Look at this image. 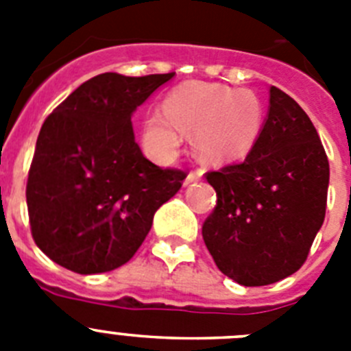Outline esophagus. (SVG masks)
<instances>
[{"label":"esophagus","mask_w":351,"mask_h":351,"mask_svg":"<svg viewBox=\"0 0 351 351\" xmlns=\"http://www.w3.org/2000/svg\"><path fill=\"white\" fill-rule=\"evenodd\" d=\"M200 178H202V172H200V170H195V172H190V173H188V176H186L184 186L193 184V182H197Z\"/></svg>","instance_id":"34e87169"}]
</instances>
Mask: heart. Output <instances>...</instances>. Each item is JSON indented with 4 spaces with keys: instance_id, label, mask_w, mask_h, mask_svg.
<instances>
[{
    "instance_id": "1",
    "label": "heart",
    "mask_w": 351,
    "mask_h": 351,
    "mask_svg": "<svg viewBox=\"0 0 351 351\" xmlns=\"http://www.w3.org/2000/svg\"><path fill=\"white\" fill-rule=\"evenodd\" d=\"M165 110L144 121V141L160 156H172L182 133H195L197 158L209 165L246 156L263 125L258 98L246 89L218 84H184L170 93Z\"/></svg>"
}]
</instances>
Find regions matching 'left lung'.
Masks as SVG:
<instances>
[{
	"label": "left lung",
	"mask_w": 351,
	"mask_h": 351,
	"mask_svg": "<svg viewBox=\"0 0 351 351\" xmlns=\"http://www.w3.org/2000/svg\"><path fill=\"white\" fill-rule=\"evenodd\" d=\"M263 128L243 163L207 172L218 202L202 235L219 271L244 287L285 280L302 267L324 225L328 160L293 98L271 86Z\"/></svg>",
	"instance_id": "1"
}]
</instances>
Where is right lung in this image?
<instances>
[{"instance_id": "add662e5", "label": "right lung", "mask_w": 351, "mask_h": 351, "mask_svg": "<svg viewBox=\"0 0 351 351\" xmlns=\"http://www.w3.org/2000/svg\"><path fill=\"white\" fill-rule=\"evenodd\" d=\"M176 73L86 80L52 110L36 141L26 200L36 246L61 267L98 274L125 265L154 213L186 173L160 169L135 142L132 116Z\"/></svg>"}]
</instances>
